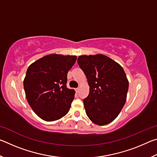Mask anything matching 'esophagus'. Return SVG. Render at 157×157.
Masks as SVG:
<instances>
[{
  "instance_id": "1",
  "label": "esophagus",
  "mask_w": 157,
  "mask_h": 157,
  "mask_svg": "<svg viewBox=\"0 0 157 157\" xmlns=\"http://www.w3.org/2000/svg\"><path fill=\"white\" fill-rule=\"evenodd\" d=\"M75 91H76V92H77V93H78V92H79V88H77V89H75Z\"/></svg>"
}]
</instances>
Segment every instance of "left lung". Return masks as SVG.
Segmentation results:
<instances>
[{"instance_id":"8db88e82","label":"left lung","mask_w":157,"mask_h":157,"mask_svg":"<svg viewBox=\"0 0 157 157\" xmlns=\"http://www.w3.org/2000/svg\"><path fill=\"white\" fill-rule=\"evenodd\" d=\"M78 63L90 87L89 95L83 100L86 115L98 125L111 123L126 102L129 82L123 68L100 54L82 55Z\"/></svg>"}]
</instances>
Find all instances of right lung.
<instances>
[{"instance_id": "add662e5", "label": "right lung", "mask_w": 157, "mask_h": 157, "mask_svg": "<svg viewBox=\"0 0 157 157\" xmlns=\"http://www.w3.org/2000/svg\"><path fill=\"white\" fill-rule=\"evenodd\" d=\"M76 56L52 54L29 66L23 81L25 96L37 116L54 121L68 112L75 91L66 86L67 73Z\"/></svg>"}]
</instances>
